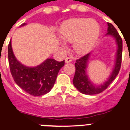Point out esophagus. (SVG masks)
<instances>
[{"mask_svg": "<svg viewBox=\"0 0 130 130\" xmlns=\"http://www.w3.org/2000/svg\"><path fill=\"white\" fill-rule=\"evenodd\" d=\"M72 62V59H71V58L67 57L66 58V59H65V62L66 63H70Z\"/></svg>", "mask_w": 130, "mask_h": 130, "instance_id": "1", "label": "esophagus"}]
</instances>
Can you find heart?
Masks as SVG:
<instances>
[{"mask_svg": "<svg viewBox=\"0 0 130 130\" xmlns=\"http://www.w3.org/2000/svg\"><path fill=\"white\" fill-rule=\"evenodd\" d=\"M62 39L60 44L64 49L67 43H72L74 51L78 54L88 53L98 41L100 34L99 24L94 20L76 18L64 22L60 26Z\"/></svg>", "mask_w": 130, "mask_h": 130, "instance_id": "obj_1", "label": "heart"}]
</instances>
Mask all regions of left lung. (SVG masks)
<instances>
[{"mask_svg":"<svg viewBox=\"0 0 130 130\" xmlns=\"http://www.w3.org/2000/svg\"><path fill=\"white\" fill-rule=\"evenodd\" d=\"M108 28L105 36H110L115 39L116 44V51L114 66L108 77L103 84H95L91 82L87 72L89 62L91 53L76 60L75 63L76 73L73 79V84L79 91L85 95H96L105 90L116 78L120 69L122 55V40L112 24L107 23Z\"/></svg>","mask_w":130,"mask_h":130,"instance_id":"1","label":"left lung"}]
</instances>
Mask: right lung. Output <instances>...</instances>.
Listing matches in <instances>:
<instances>
[{
	"mask_svg": "<svg viewBox=\"0 0 130 130\" xmlns=\"http://www.w3.org/2000/svg\"><path fill=\"white\" fill-rule=\"evenodd\" d=\"M25 25L24 23L20 27ZM8 57L14 82L21 89L33 96L43 95L51 90L58 72L64 65V60L58 62L53 58H47L38 66H25L15 58L11 40L8 48Z\"/></svg>",
	"mask_w": 130,
	"mask_h": 130,
	"instance_id": "right-lung-1",
	"label": "right lung"
}]
</instances>
